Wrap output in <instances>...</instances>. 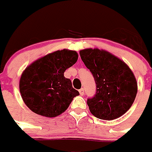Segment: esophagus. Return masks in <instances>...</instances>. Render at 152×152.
Wrapping results in <instances>:
<instances>
[{"label": "esophagus", "instance_id": "1", "mask_svg": "<svg viewBox=\"0 0 152 152\" xmlns=\"http://www.w3.org/2000/svg\"><path fill=\"white\" fill-rule=\"evenodd\" d=\"M79 92L80 94V95H84V90H83V88H81L79 90Z\"/></svg>", "mask_w": 152, "mask_h": 152}]
</instances>
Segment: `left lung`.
Returning <instances> with one entry per match:
<instances>
[{
  "label": "left lung",
  "instance_id": "1",
  "mask_svg": "<svg viewBox=\"0 0 152 152\" xmlns=\"http://www.w3.org/2000/svg\"><path fill=\"white\" fill-rule=\"evenodd\" d=\"M80 57L96 83V93L88 98L91 113L102 120L119 118L131 107L137 93L134 75L125 62L105 50L86 49Z\"/></svg>",
  "mask_w": 152,
  "mask_h": 152
}]
</instances>
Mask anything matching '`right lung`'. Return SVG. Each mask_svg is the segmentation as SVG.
<instances>
[{"mask_svg": "<svg viewBox=\"0 0 152 152\" xmlns=\"http://www.w3.org/2000/svg\"><path fill=\"white\" fill-rule=\"evenodd\" d=\"M78 59L76 51L62 50L46 55L27 67L20 80V91L27 107L39 115L53 118L69 107L79 91L64 72Z\"/></svg>", "mask_w": 152, "mask_h": 152, "instance_id": "add662e5", "label": "right lung"}]
</instances>
